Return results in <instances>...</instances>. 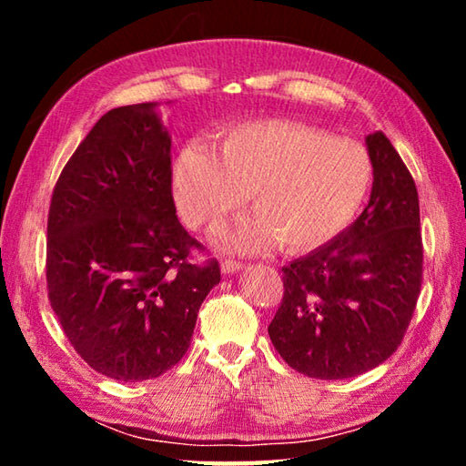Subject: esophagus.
<instances>
[{
    "label": "esophagus",
    "instance_id": "obj_1",
    "mask_svg": "<svg viewBox=\"0 0 466 466\" xmlns=\"http://www.w3.org/2000/svg\"><path fill=\"white\" fill-rule=\"evenodd\" d=\"M240 269H242V263L240 261H232V258H224V261H222V271L226 275H232V273L240 271Z\"/></svg>",
    "mask_w": 466,
    "mask_h": 466
}]
</instances>
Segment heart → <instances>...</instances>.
I'll return each mask as SVG.
<instances>
[{
  "instance_id": "heart-1",
  "label": "heart",
  "mask_w": 466,
  "mask_h": 466,
  "mask_svg": "<svg viewBox=\"0 0 466 466\" xmlns=\"http://www.w3.org/2000/svg\"><path fill=\"white\" fill-rule=\"evenodd\" d=\"M370 183L364 146L286 119L234 125L218 152L191 144L172 168L180 216L203 232H218L252 197L257 214L226 236L238 252H263L278 242L288 252L322 247L358 216Z\"/></svg>"
}]
</instances>
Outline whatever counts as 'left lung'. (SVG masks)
I'll return each instance as SVG.
<instances>
[{
	"label": "left lung",
	"mask_w": 466,
	"mask_h": 466,
	"mask_svg": "<svg viewBox=\"0 0 466 466\" xmlns=\"http://www.w3.org/2000/svg\"><path fill=\"white\" fill-rule=\"evenodd\" d=\"M372 193L350 228L283 267V299L269 325L296 372L343 380L380 366L403 341L421 289L420 197L382 131L370 133Z\"/></svg>",
	"instance_id": "1"
}]
</instances>
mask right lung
<instances>
[{
  "label": "right lung",
  "instance_id": "1",
  "mask_svg": "<svg viewBox=\"0 0 466 466\" xmlns=\"http://www.w3.org/2000/svg\"><path fill=\"white\" fill-rule=\"evenodd\" d=\"M46 238L51 309L86 364L121 382L178 364L219 265L188 263L201 244L177 218L156 102L100 116L55 185Z\"/></svg>",
  "mask_w": 466,
  "mask_h": 466
}]
</instances>
